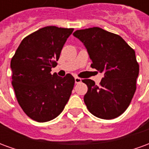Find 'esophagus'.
<instances>
[{"instance_id": "esophagus-1", "label": "esophagus", "mask_w": 149, "mask_h": 149, "mask_svg": "<svg viewBox=\"0 0 149 149\" xmlns=\"http://www.w3.org/2000/svg\"><path fill=\"white\" fill-rule=\"evenodd\" d=\"M81 78L77 77H75V83H76V84H78V83H81Z\"/></svg>"}]
</instances>
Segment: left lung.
<instances>
[{
	"label": "left lung",
	"instance_id": "obj_1",
	"mask_svg": "<svg viewBox=\"0 0 149 149\" xmlns=\"http://www.w3.org/2000/svg\"><path fill=\"white\" fill-rule=\"evenodd\" d=\"M84 44L93 64L103 72L100 85L84 79L88 92L84 103L98 118H116L127 109L136 92L139 65L135 51L119 35L98 27L77 30L73 33Z\"/></svg>",
	"mask_w": 149,
	"mask_h": 149
}]
</instances>
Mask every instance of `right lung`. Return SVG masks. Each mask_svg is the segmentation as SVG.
<instances>
[{
  "label": "right lung",
  "instance_id": "right-lung-1",
  "mask_svg": "<svg viewBox=\"0 0 149 149\" xmlns=\"http://www.w3.org/2000/svg\"><path fill=\"white\" fill-rule=\"evenodd\" d=\"M73 29L47 26L23 39L11 60L12 84L26 115L37 122L49 121L63 111L71 96L74 77L51 74Z\"/></svg>",
  "mask_w": 149,
  "mask_h": 149
}]
</instances>
